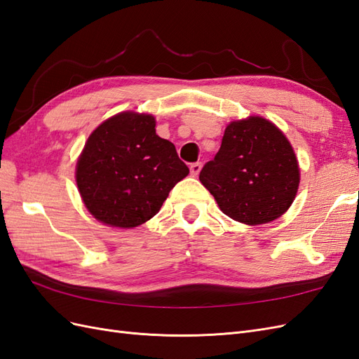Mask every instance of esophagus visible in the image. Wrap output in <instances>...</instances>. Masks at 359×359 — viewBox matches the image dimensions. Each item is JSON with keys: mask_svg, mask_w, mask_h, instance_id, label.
Listing matches in <instances>:
<instances>
[{"mask_svg": "<svg viewBox=\"0 0 359 359\" xmlns=\"http://www.w3.org/2000/svg\"><path fill=\"white\" fill-rule=\"evenodd\" d=\"M202 169V163L201 161H196V163H191L190 165V173L193 177H198L199 172Z\"/></svg>", "mask_w": 359, "mask_h": 359, "instance_id": "1", "label": "esophagus"}]
</instances>
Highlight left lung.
Here are the masks:
<instances>
[{
    "instance_id": "left-lung-1",
    "label": "left lung",
    "mask_w": 359,
    "mask_h": 359,
    "mask_svg": "<svg viewBox=\"0 0 359 359\" xmlns=\"http://www.w3.org/2000/svg\"><path fill=\"white\" fill-rule=\"evenodd\" d=\"M199 180L226 215L256 226L289 210L299 168L283 132L262 116H248L226 127L219 153L202 168Z\"/></svg>"
}]
</instances>
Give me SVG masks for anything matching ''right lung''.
<instances>
[{
  "instance_id": "1",
  "label": "right lung",
  "mask_w": 359,
  "mask_h": 359,
  "mask_svg": "<svg viewBox=\"0 0 359 359\" xmlns=\"http://www.w3.org/2000/svg\"><path fill=\"white\" fill-rule=\"evenodd\" d=\"M187 175L175 145L156 133L154 116L136 112L114 115L97 127L76 165L86 210L123 229L153 219Z\"/></svg>"
}]
</instances>
